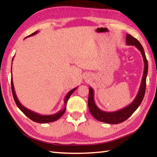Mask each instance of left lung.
Segmentation results:
<instances>
[{"label":"left lung","instance_id":"8db88e82","mask_svg":"<svg viewBox=\"0 0 157 157\" xmlns=\"http://www.w3.org/2000/svg\"><path fill=\"white\" fill-rule=\"evenodd\" d=\"M126 44L127 45L136 46V48L141 52L143 61H144V71H143L141 83H140L139 92L131 104L123 109L116 111H113V112H107V111H102L97 107L94 101V91L91 87H89L88 105L90 113L95 119L103 123L108 124H119L126 121L137 109L144 98L146 87V78H147L148 70L147 60L146 59L144 50L140 42L136 38L128 34L126 36Z\"/></svg>","mask_w":157,"mask_h":157}]
</instances>
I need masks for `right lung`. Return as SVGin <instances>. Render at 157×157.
<instances>
[{"instance_id": "1", "label": "right lung", "mask_w": 157, "mask_h": 157, "mask_svg": "<svg viewBox=\"0 0 157 157\" xmlns=\"http://www.w3.org/2000/svg\"><path fill=\"white\" fill-rule=\"evenodd\" d=\"M37 33H38V31L34 32V33L30 34V35L28 36L27 37L33 36V35H34V34H37ZM25 38H26V37H25ZM12 61H13V59H12ZM11 85H12V95H13V97H14V101H15L16 104H17V107L19 108V109L21 111H22V112L24 113L25 116H27L28 118L30 119V120H32L34 122H36V123H51V122L56 121L58 120V119H59L66 111V104H67V101L68 100V98H70L71 94H72L75 91L76 89H77V87H76V88H74L73 89L71 90V91L68 93L67 95H66V97L64 98V105H65V106H64V108H63V109L60 110L59 111H58L57 113H55V114H51V115H41V114H39L38 113H36V112H34V111H31L30 109H28V108L25 107L24 106H23L21 104L20 102L18 100L17 97V95H16L15 90H14V84H13L12 76L11 78Z\"/></svg>"}]
</instances>
